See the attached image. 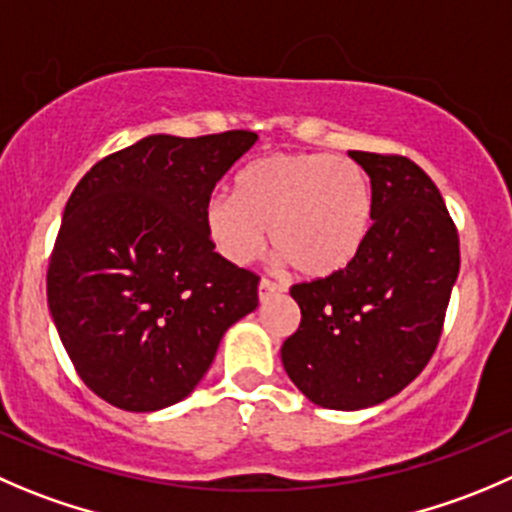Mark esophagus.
Returning <instances> with one entry per match:
<instances>
[{
	"instance_id": "1",
	"label": "esophagus",
	"mask_w": 512,
	"mask_h": 512,
	"mask_svg": "<svg viewBox=\"0 0 512 512\" xmlns=\"http://www.w3.org/2000/svg\"><path fill=\"white\" fill-rule=\"evenodd\" d=\"M277 292H280V285H275V282L270 280H260V285H257V297H260V302H267L270 297H275Z\"/></svg>"
}]
</instances>
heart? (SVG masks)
<instances>
[{
    "mask_svg": "<svg viewBox=\"0 0 512 512\" xmlns=\"http://www.w3.org/2000/svg\"><path fill=\"white\" fill-rule=\"evenodd\" d=\"M270 227L280 260L302 277L345 270L372 230L370 177L357 162L312 152H275L235 177V192H215L205 230L232 265H250Z\"/></svg>",
    "mask_w": 512,
    "mask_h": 512,
    "instance_id": "b5f03b06",
    "label": "heart"
}]
</instances>
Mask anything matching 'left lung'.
Instances as JSON below:
<instances>
[{
  "mask_svg": "<svg viewBox=\"0 0 512 512\" xmlns=\"http://www.w3.org/2000/svg\"><path fill=\"white\" fill-rule=\"evenodd\" d=\"M372 187V230L342 272L292 285L300 327L282 365L310 403L362 410L408 388L438 347L460 270L458 230L408 157L350 152Z\"/></svg>",
  "mask_w": 512,
  "mask_h": 512,
  "instance_id": "1",
  "label": "left lung"
}]
</instances>
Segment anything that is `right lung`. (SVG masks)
I'll use <instances>...</instances> for the list:
<instances>
[{
    "label": "right lung",
    "mask_w": 512,
    "mask_h": 512,
    "mask_svg": "<svg viewBox=\"0 0 512 512\" xmlns=\"http://www.w3.org/2000/svg\"><path fill=\"white\" fill-rule=\"evenodd\" d=\"M255 132L150 135L99 160L64 207L47 302L84 385L130 413L170 408L257 307L250 270L217 255L205 205Z\"/></svg>",
    "instance_id": "1"
}]
</instances>
